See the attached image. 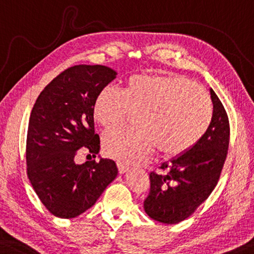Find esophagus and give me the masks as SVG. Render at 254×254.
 Listing matches in <instances>:
<instances>
[{"mask_svg":"<svg viewBox=\"0 0 254 254\" xmlns=\"http://www.w3.org/2000/svg\"><path fill=\"white\" fill-rule=\"evenodd\" d=\"M117 167H118V172H120L121 174L125 173V172L127 171V168H129V166H127V164H123V162H117Z\"/></svg>","mask_w":254,"mask_h":254,"instance_id":"34e87169","label":"esophagus"}]
</instances>
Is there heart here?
<instances>
[{"label":"heart","mask_w":254,"mask_h":254,"mask_svg":"<svg viewBox=\"0 0 254 254\" xmlns=\"http://www.w3.org/2000/svg\"><path fill=\"white\" fill-rule=\"evenodd\" d=\"M138 111L136 127H116L104 134L107 155L124 164L147 157L157 144L167 155H179L197 144L210 127L214 108L203 88L182 75L134 74L122 90L106 87L93 115L101 127H113Z\"/></svg>","instance_id":"heart-1"}]
</instances>
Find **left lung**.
<instances>
[{"label":"left lung","instance_id":"left-lung-1","mask_svg":"<svg viewBox=\"0 0 254 254\" xmlns=\"http://www.w3.org/2000/svg\"><path fill=\"white\" fill-rule=\"evenodd\" d=\"M214 116L210 127L190 150L150 173V192L144 209L152 219L177 224L188 218L217 185L228 154L230 124L221 100L210 89Z\"/></svg>","mask_w":254,"mask_h":254}]
</instances>
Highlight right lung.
Listing matches in <instances>:
<instances>
[{"mask_svg": "<svg viewBox=\"0 0 254 254\" xmlns=\"http://www.w3.org/2000/svg\"><path fill=\"white\" fill-rule=\"evenodd\" d=\"M116 72L102 65H77L54 77L39 94L26 136V173L39 200L60 218L92 208L117 177L115 161L101 159L76 165L80 150L100 151L93 107Z\"/></svg>", "mask_w": 254, "mask_h": 254, "instance_id": "1", "label": "right lung"}]
</instances>
